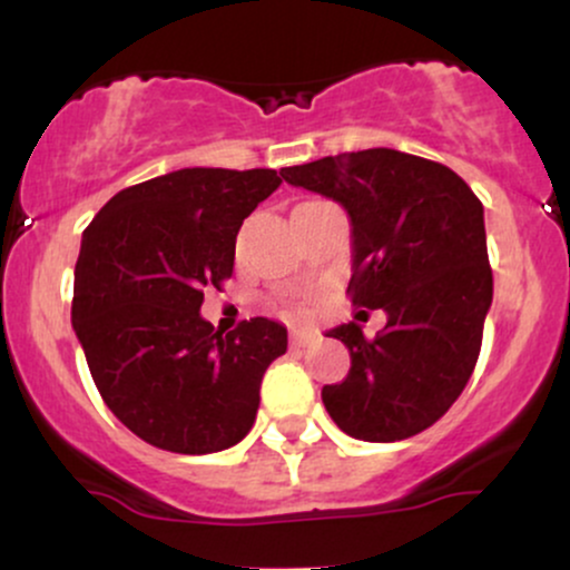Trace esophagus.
<instances>
[{"instance_id": "34e87169", "label": "esophagus", "mask_w": 570, "mask_h": 570, "mask_svg": "<svg viewBox=\"0 0 570 570\" xmlns=\"http://www.w3.org/2000/svg\"><path fill=\"white\" fill-rule=\"evenodd\" d=\"M316 337H318L316 332L307 330V326H297V330H292V345H294V348H305V345H311Z\"/></svg>"}]
</instances>
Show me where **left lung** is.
I'll list each match as a JSON object with an SVG mask.
<instances>
[{
    "mask_svg": "<svg viewBox=\"0 0 570 570\" xmlns=\"http://www.w3.org/2000/svg\"><path fill=\"white\" fill-rule=\"evenodd\" d=\"M281 176L343 206L353 305L385 311L375 340L353 322L326 332L351 353L345 381L322 389L326 412L353 440L415 436L461 396L480 356L493 303L482 203L442 163L389 147Z\"/></svg>",
    "mask_w": 570,
    "mask_h": 570,
    "instance_id": "8db88e82",
    "label": "left lung"
}]
</instances>
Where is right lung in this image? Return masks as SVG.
<instances>
[{"instance_id":"obj_1","label":"right lung","mask_w":570,"mask_h":570,"mask_svg":"<svg viewBox=\"0 0 570 570\" xmlns=\"http://www.w3.org/2000/svg\"><path fill=\"white\" fill-rule=\"evenodd\" d=\"M278 185L273 168H179L117 193L82 233L71 326L107 407L155 448L219 453L254 426L286 326L257 316L222 335L200 305Z\"/></svg>"}]
</instances>
